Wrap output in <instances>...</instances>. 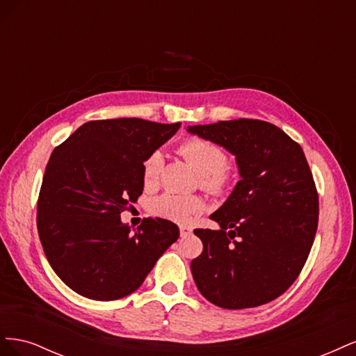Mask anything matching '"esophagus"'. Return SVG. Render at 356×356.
Segmentation results:
<instances>
[{
    "label": "esophagus",
    "mask_w": 356,
    "mask_h": 356,
    "mask_svg": "<svg viewBox=\"0 0 356 356\" xmlns=\"http://www.w3.org/2000/svg\"><path fill=\"white\" fill-rule=\"evenodd\" d=\"M191 227H188V225H179V233H181V236H188V234H191Z\"/></svg>",
    "instance_id": "esophagus-1"
}]
</instances>
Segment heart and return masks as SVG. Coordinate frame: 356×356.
I'll list each match as a JSON object with an SVG mask.
<instances>
[{"label": "heart", "mask_w": 356, "mask_h": 356, "mask_svg": "<svg viewBox=\"0 0 356 356\" xmlns=\"http://www.w3.org/2000/svg\"><path fill=\"white\" fill-rule=\"evenodd\" d=\"M182 157L196 168L200 174V186L213 196L227 193L232 184V172L229 169V156L224 149L212 141L203 138H188L178 148ZM163 159L159 152L149 154L143 163V179L145 186L157 181ZM204 209V202L196 195H166L159 196L153 204L152 212L160 218L186 224L195 215Z\"/></svg>", "instance_id": "b5f03b06"}]
</instances>
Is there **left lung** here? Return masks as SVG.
Listing matches in <instances>:
<instances>
[{"label":"left lung","mask_w":356,"mask_h":356,"mask_svg":"<svg viewBox=\"0 0 356 356\" xmlns=\"http://www.w3.org/2000/svg\"><path fill=\"white\" fill-rule=\"evenodd\" d=\"M187 131L236 156L241 181L211 215L220 230L196 229L191 261L200 294L222 309L268 303L294 284L318 229L319 199L306 156L282 129L254 118Z\"/></svg>","instance_id":"left-lung-1"}]
</instances>
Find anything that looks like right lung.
Here are the masks:
<instances>
[{"mask_svg":"<svg viewBox=\"0 0 356 356\" xmlns=\"http://www.w3.org/2000/svg\"><path fill=\"white\" fill-rule=\"evenodd\" d=\"M179 126L93 120L53 149L37 229L51 268L77 294L101 301L132 294L177 242L179 229L172 221L144 218L132 232L120 213L143 195L144 160Z\"/></svg>","mask_w":356,"mask_h":356,"instance_id":"1","label":"right lung"}]
</instances>
